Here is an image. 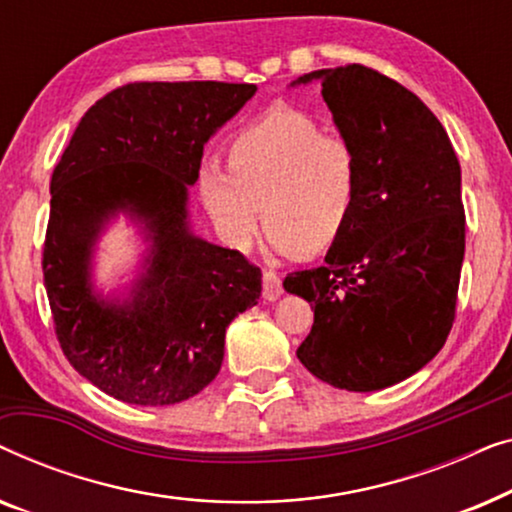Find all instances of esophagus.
<instances>
[{
  "label": "esophagus",
  "instance_id": "esophagus-1",
  "mask_svg": "<svg viewBox=\"0 0 512 512\" xmlns=\"http://www.w3.org/2000/svg\"><path fill=\"white\" fill-rule=\"evenodd\" d=\"M282 277L277 275L275 270H265L263 272V298L265 300H277L279 296H282Z\"/></svg>",
  "mask_w": 512,
  "mask_h": 512
}]
</instances>
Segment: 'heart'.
<instances>
[{
  "label": "heart",
  "mask_w": 512,
  "mask_h": 512,
  "mask_svg": "<svg viewBox=\"0 0 512 512\" xmlns=\"http://www.w3.org/2000/svg\"><path fill=\"white\" fill-rule=\"evenodd\" d=\"M202 205L223 240L247 247L261 219L282 254L314 256L345 233L359 200V160L342 137L300 111H270L228 144V167L207 163Z\"/></svg>",
  "instance_id": "heart-1"
}]
</instances>
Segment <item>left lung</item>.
<instances>
[{
    "label": "left lung",
    "instance_id": "left-lung-1",
    "mask_svg": "<svg viewBox=\"0 0 512 512\" xmlns=\"http://www.w3.org/2000/svg\"><path fill=\"white\" fill-rule=\"evenodd\" d=\"M340 135L359 160V200L324 265L286 275L314 310L298 359L347 391H377L422 370L454 321L466 247L461 167L415 93L363 65L317 69Z\"/></svg>",
    "mask_w": 512,
    "mask_h": 512
}]
</instances>
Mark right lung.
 I'll return each mask as SVG.
<instances>
[{
	"mask_svg": "<svg viewBox=\"0 0 512 512\" xmlns=\"http://www.w3.org/2000/svg\"><path fill=\"white\" fill-rule=\"evenodd\" d=\"M254 93V83H128L86 111L55 165L41 261L55 335L76 373L118 401L198 394L219 375L228 324L258 303L261 270L188 226L202 149ZM118 211L152 244L129 298L109 301L89 261Z\"/></svg>",
	"mask_w": 512,
	"mask_h": 512,
	"instance_id": "right-lung-1",
	"label": "right lung"
}]
</instances>
